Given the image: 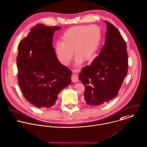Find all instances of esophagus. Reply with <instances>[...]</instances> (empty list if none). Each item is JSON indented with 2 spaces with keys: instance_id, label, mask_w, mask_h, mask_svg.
<instances>
[{
  "instance_id": "esophagus-1",
  "label": "esophagus",
  "mask_w": 147,
  "mask_h": 147,
  "mask_svg": "<svg viewBox=\"0 0 147 147\" xmlns=\"http://www.w3.org/2000/svg\"><path fill=\"white\" fill-rule=\"evenodd\" d=\"M71 81L73 82H78V78L77 74L73 73L71 76Z\"/></svg>"
}]
</instances>
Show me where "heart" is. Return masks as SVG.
Masks as SVG:
<instances>
[{
  "label": "heart",
  "mask_w": 147,
  "mask_h": 147,
  "mask_svg": "<svg viewBox=\"0 0 147 147\" xmlns=\"http://www.w3.org/2000/svg\"><path fill=\"white\" fill-rule=\"evenodd\" d=\"M62 43L58 42L55 53L59 61L69 65L76 55V63L80 64L90 59L97 50L101 39L100 28L96 25L77 26L67 30L62 36Z\"/></svg>",
  "instance_id": "1"
}]
</instances>
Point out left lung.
Wrapping results in <instances>:
<instances>
[{"mask_svg": "<svg viewBox=\"0 0 147 147\" xmlns=\"http://www.w3.org/2000/svg\"><path fill=\"white\" fill-rule=\"evenodd\" d=\"M107 25L105 44L93 62L82 68L78 79L85 86L86 104L98 106L116 97L127 76L128 57L126 43L118 29Z\"/></svg>", "mask_w": 147, "mask_h": 147, "instance_id": "8db88e82", "label": "left lung"}]
</instances>
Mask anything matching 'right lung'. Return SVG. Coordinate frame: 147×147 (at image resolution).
I'll return each instance as SVG.
<instances>
[{
  "mask_svg": "<svg viewBox=\"0 0 147 147\" xmlns=\"http://www.w3.org/2000/svg\"><path fill=\"white\" fill-rule=\"evenodd\" d=\"M61 28L38 24L18 45L19 86L27 101L39 108L55 105L71 82V71L58 60L53 47L54 32Z\"/></svg>",
  "mask_w": 147,
  "mask_h": 147,
  "instance_id": "1",
  "label": "right lung"
}]
</instances>
